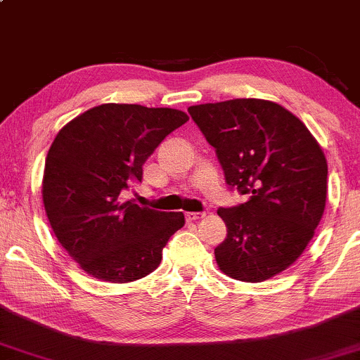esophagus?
Listing matches in <instances>:
<instances>
[{
  "label": "esophagus",
  "instance_id": "esophagus-1",
  "mask_svg": "<svg viewBox=\"0 0 360 360\" xmlns=\"http://www.w3.org/2000/svg\"><path fill=\"white\" fill-rule=\"evenodd\" d=\"M205 217V213H194V212H188L186 213V220L188 221H196V220H201V218Z\"/></svg>",
  "mask_w": 360,
  "mask_h": 360
}]
</instances>
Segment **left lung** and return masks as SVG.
Listing matches in <instances>:
<instances>
[{
    "label": "left lung",
    "instance_id": "left-lung-1",
    "mask_svg": "<svg viewBox=\"0 0 360 360\" xmlns=\"http://www.w3.org/2000/svg\"><path fill=\"white\" fill-rule=\"evenodd\" d=\"M225 181L245 203L220 208L226 238L214 249L230 278L262 283L303 254L323 217L328 166L298 117L278 103L240 98L189 106Z\"/></svg>",
    "mask_w": 360,
    "mask_h": 360
}]
</instances>
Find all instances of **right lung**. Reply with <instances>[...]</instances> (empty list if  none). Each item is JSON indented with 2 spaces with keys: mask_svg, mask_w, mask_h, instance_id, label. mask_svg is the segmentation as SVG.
<instances>
[{
  "mask_svg": "<svg viewBox=\"0 0 360 360\" xmlns=\"http://www.w3.org/2000/svg\"><path fill=\"white\" fill-rule=\"evenodd\" d=\"M189 117L142 105L94 106L68 123L45 159L42 196L57 240L93 278L130 283L162 260L181 212H157L123 201L120 193L142 181V166Z\"/></svg>",
  "mask_w": 360,
  "mask_h": 360,
  "instance_id": "right-lung-1",
  "label": "right lung"
}]
</instances>
